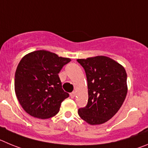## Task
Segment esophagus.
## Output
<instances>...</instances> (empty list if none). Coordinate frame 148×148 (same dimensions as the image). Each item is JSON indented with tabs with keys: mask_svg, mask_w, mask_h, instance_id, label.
<instances>
[{
	"mask_svg": "<svg viewBox=\"0 0 148 148\" xmlns=\"http://www.w3.org/2000/svg\"><path fill=\"white\" fill-rule=\"evenodd\" d=\"M70 96H71V98H74V97H75V92H72L70 94Z\"/></svg>",
	"mask_w": 148,
	"mask_h": 148,
	"instance_id": "1",
	"label": "esophagus"
}]
</instances>
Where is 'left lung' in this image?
Listing matches in <instances>:
<instances>
[{
  "mask_svg": "<svg viewBox=\"0 0 148 148\" xmlns=\"http://www.w3.org/2000/svg\"><path fill=\"white\" fill-rule=\"evenodd\" d=\"M85 69L88 82L87 106L78 110L81 119L100 125L119 110L127 93V74L122 65L106 56L77 59Z\"/></svg>",
  "mask_w": 148,
  "mask_h": 148,
  "instance_id": "1",
  "label": "left lung"
}]
</instances>
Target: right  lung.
Here are the masks:
<instances>
[{"mask_svg":"<svg viewBox=\"0 0 148 148\" xmlns=\"http://www.w3.org/2000/svg\"><path fill=\"white\" fill-rule=\"evenodd\" d=\"M70 61L46 50L32 51L21 59L15 71L14 90L27 114L44 119L59 112L69 94L62 88L58 74Z\"/></svg>","mask_w":148,"mask_h":148,"instance_id":"right-lung-1","label":"right lung"}]
</instances>
